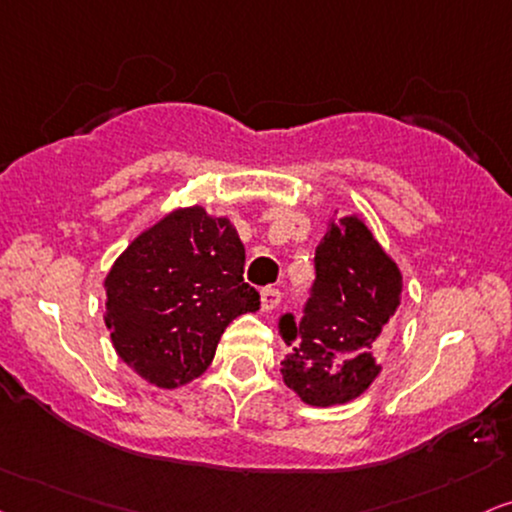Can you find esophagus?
Listing matches in <instances>:
<instances>
[{
	"mask_svg": "<svg viewBox=\"0 0 512 512\" xmlns=\"http://www.w3.org/2000/svg\"><path fill=\"white\" fill-rule=\"evenodd\" d=\"M281 302V293L276 288H262V309L264 312H274Z\"/></svg>",
	"mask_w": 512,
	"mask_h": 512,
	"instance_id": "34e87169",
	"label": "esophagus"
}]
</instances>
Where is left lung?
<instances>
[{
    "label": "left lung",
    "instance_id": "1",
    "mask_svg": "<svg viewBox=\"0 0 512 512\" xmlns=\"http://www.w3.org/2000/svg\"><path fill=\"white\" fill-rule=\"evenodd\" d=\"M316 281L304 316L283 314L290 347L283 383L309 406L347 404L378 378V361L397 323L401 271L364 219H333L314 257Z\"/></svg>",
    "mask_w": 512,
    "mask_h": 512
}]
</instances>
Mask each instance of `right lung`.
<instances>
[{"label": "right lung", "instance_id": "1", "mask_svg": "<svg viewBox=\"0 0 512 512\" xmlns=\"http://www.w3.org/2000/svg\"><path fill=\"white\" fill-rule=\"evenodd\" d=\"M243 267L234 224L200 205L141 231L103 281V321L118 357L165 390L203 375L224 328L260 309V293L243 281Z\"/></svg>", "mask_w": 512, "mask_h": 512}]
</instances>
